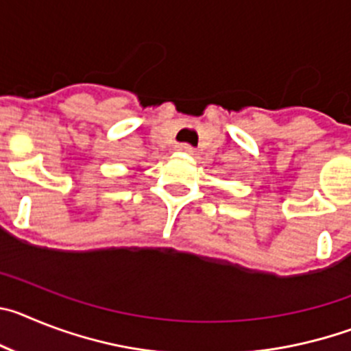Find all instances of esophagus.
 <instances>
[{
  "label": "esophagus",
  "mask_w": 351,
  "mask_h": 351,
  "mask_svg": "<svg viewBox=\"0 0 351 351\" xmlns=\"http://www.w3.org/2000/svg\"><path fill=\"white\" fill-rule=\"evenodd\" d=\"M176 151H178V153H181V154H193V147H191V145H188V144H179L178 147H176Z\"/></svg>",
  "instance_id": "1"
}]
</instances>
